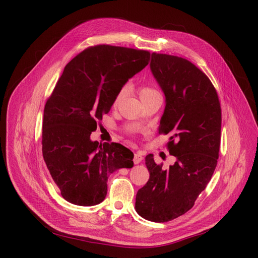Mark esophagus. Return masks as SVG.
Listing matches in <instances>:
<instances>
[{
  "label": "esophagus",
  "instance_id": "1",
  "mask_svg": "<svg viewBox=\"0 0 258 258\" xmlns=\"http://www.w3.org/2000/svg\"><path fill=\"white\" fill-rule=\"evenodd\" d=\"M143 160V156H142V154L141 153H135V155H134V163L135 164H139L140 162Z\"/></svg>",
  "mask_w": 258,
  "mask_h": 258
}]
</instances>
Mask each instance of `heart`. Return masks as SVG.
Segmentation results:
<instances>
[{"mask_svg": "<svg viewBox=\"0 0 258 258\" xmlns=\"http://www.w3.org/2000/svg\"><path fill=\"white\" fill-rule=\"evenodd\" d=\"M125 90H126V88L123 87V88H122V89L117 93L116 97H115V100H114V104H115V105L121 100L122 97H123V95H124V93H125ZM157 93H159V92L156 91L155 89L151 88V87H142V88L140 89V97L143 98V97L150 96V95L157 94Z\"/></svg>", "mask_w": 258, "mask_h": 258, "instance_id": "1", "label": "heart"}]
</instances>
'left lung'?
I'll return each instance as SVG.
<instances>
[{
  "mask_svg": "<svg viewBox=\"0 0 258 258\" xmlns=\"http://www.w3.org/2000/svg\"><path fill=\"white\" fill-rule=\"evenodd\" d=\"M151 70L166 105L159 134L170 135L167 148L175 158L168 169L145 158L150 179L136 196L143 219L165 223L190 210L211 180L221 145L222 110L208 76L189 60L154 52Z\"/></svg>",
  "mask_w": 258,
  "mask_h": 258,
  "instance_id": "obj_1",
  "label": "left lung"
}]
</instances>
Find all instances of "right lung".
I'll use <instances>...</instances> for the list:
<instances>
[{"label": "right lung", "instance_id": "obj_1", "mask_svg": "<svg viewBox=\"0 0 258 258\" xmlns=\"http://www.w3.org/2000/svg\"><path fill=\"white\" fill-rule=\"evenodd\" d=\"M151 53L110 45L89 47L64 67L48 98L42 151L61 197L78 206H94L107 192L108 174L134 165V154L119 143L92 141L117 93L148 64Z\"/></svg>", "mask_w": 258, "mask_h": 258}]
</instances>
